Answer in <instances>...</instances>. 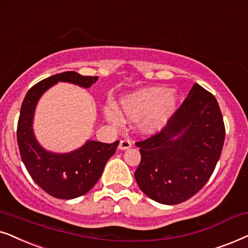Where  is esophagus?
Listing matches in <instances>:
<instances>
[{
    "label": "esophagus",
    "mask_w": 248,
    "mask_h": 248,
    "mask_svg": "<svg viewBox=\"0 0 248 248\" xmlns=\"http://www.w3.org/2000/svg\"><path fill=\"white\" fill-rule=\"evenodd\" d=\"M130 147H131V141L128 140H122L120 141V144H119V150H121V151L128 150V148H130Z\"/></svg>",
    "instance_id": "1"
}]
</instances>
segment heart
Segmentation results:
<instances>
[{"label":"heart","instance_id":"obj_1","mask_svg":"<svg viewBox=\"0 0 248 248\" xmlns=\"http://www.w3.org/2000/svg\"><path fill=\"white\" fill-rule=\"evenodd\" d=\"M177 94L162 87H145L124 95L119 101V111L113 108H104L108 121L119 126L121 117L129 121H137L141 134L154 135L167 126L176 112Z\"/></svg>","mask_w":248,"mask_h":248}]
</instances>
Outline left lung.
<instances>
[{
    "label": "left lung",
    "instance_id": "8db88e82",
    "mask_svg": "<svg viewBox=\"0 0 248 248\" xmlns=\"http://www.w3.org/2000/svg\"><path fill=\"white\" fill-rule=\"evenodd\" d=\"M224 124L216 97L195 84L160 134L138 141V186L155 202L189 200L212 176L222 152Z\"/></svg>",
    "mask_w": 248,
    "mask_h": 248
}]
</instances>
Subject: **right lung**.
<instances>
[{"label":"right lung","instance_id":"add662e5","mask_svg":"<svg viewBox=\"0 0 248 248\" xmlns=\"http://www.w3.org/2000/svg\"><path fill=\"white\" fill-rule=\"evenodd\" d=\"M97 79L75 71L61 72L32 86L22 102L16 129L21 160L32 180L57 199L71 200L90 191L101 178L108 160L117 151L119 141L105 144L88 140L68 153L45 150L36 140L32 128L36 107L42 95L59 81L90 88Z\"/></svg>","mask_w":248,"mask_h":248}]
</instances>
